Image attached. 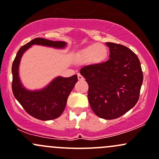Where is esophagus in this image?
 <instances>
[{"mask_svg": "<svg viewBox=\"0 0 159 159\" xmlns=\"http://www.w3.org/2000/svg\"><path fill=\"white\" fill-rule=\"evenodd\" d=\"M78 78L79 81H81V80L84 79V78H83V76L81 75V74H78Z\"/></svg>", "mask_w": 159, "mask_h": 159, "instance_id": "34e87169", "label": "esophagus"}]
</instances>
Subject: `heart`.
<instances>
[{"label": "heart", "mask_w": 159, "mask_h": 159, "mask_svg": "<svg viewBox=\"0 0 159 159\" xmlns=\"http://www.w3.org/2000/svg\"><path fill=\"white\" fill-rule=\"evenodd\" d=\"M108 57V48L103 44L97 43L81 49L77 55L78 60L81 61H88L92 65H100Z\"/></svg>", "instance_id": "heart-1"}]
</instances>
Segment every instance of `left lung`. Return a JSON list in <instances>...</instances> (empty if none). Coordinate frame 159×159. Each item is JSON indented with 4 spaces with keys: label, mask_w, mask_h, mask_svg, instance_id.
Instances as JSON below:
<instances>
[{
    "label": "left lung",
    "mask_w": 159,
    "mask_h": 159,
    "mask_svg": "<svg viewBox=\"0 0 159 159\" xmlns=\"http://www.w3.org/2000/svg\"><path fill=\"white\" fill-rule=\"evenodd\" d=\"M109 60L100 65L83 67L80 74L89 86V101L99 118L115 119L133 108L143 81L139 57L125 46L107 42Z\"/></svg>",
    "instance_id": "left-lung-1"
}]
</instances>
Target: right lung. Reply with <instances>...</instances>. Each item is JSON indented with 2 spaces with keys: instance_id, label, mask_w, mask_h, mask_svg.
<instances>
[{
  "instance_id": "add662e5",
  "label": "right lung",
  "mask_w": 159,
  "mask_h": 159,
  "mask_svg": "<svg viewBox=\"0 0 159 159\" xmlns=\"http://www.w3.org/2000/svg\"><path fill=\"white\" fill-rule=\"evenodd\" d=\"M33 45L65 49L67 43L38 38L22 46L17 51L12 65L13 94L24 109L34 118L42 121L55 119L63 113L68 96L78 81V76L77 75L69 78L57 76L41 89H26L20 81L19 67L23 54Z\"/></svg>"
}]
</instances>
